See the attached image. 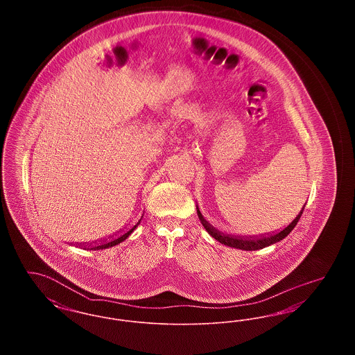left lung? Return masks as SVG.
<instances>
[{"instance_id":"8db88e82","label":"left lung","mask_w":355,"mask_h":355,"mask_svg":"<svg viewBox=\"0 0 355 355\" xmlns=\"http://www.w3.org/2000/svg\"><path fill=\"white\" fill-rule=\"evenodd\" d=\"M304 205L302 210L298 213V216L291 220L286 227H284L282 230H279L277 233L271 232V233H268V234H259V236H230V234H223L218 229H216L213 225H210L207 220L203 218L202 213L198 209V205H197V214H198V218L201 220L203 227L206 229V232L213 238H216L218 242L226 245V246H230V248H236V249L246 250V252H253V250H259V249H263L266 246H270L272 243H277V242L282 241L285 236H288V233H291V230L295 227L297 222L301 218V216L304 213Z\"/></svg>"}]
</instances>
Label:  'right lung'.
<instances>
[{
    "label": "right lung",
    "instance_id": "add662e5",
    "mask_svg": "<svg viewBox=\"0 0 355 355\" xmlns=\"http://www.w3.org/2000/svg\"><path fill=\"white\" fill-rule=\"evenodd\" d=\"M144 214L141 216V218L138 220V222L135 223V226H132V229H129L126 233H121V234H116V236H109L107 238H102L98 242H92V243H77V246L83 248L85 250H102V249H107V248H112V246H116L121 242H123L128 236H130L135 230V227L139 225V222L142 220ZM73 245V243H71Z\"/></svg>",
    "mask_w": 355,
    "mask_h": 355
}]
</instances>
